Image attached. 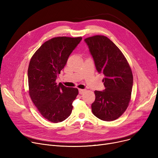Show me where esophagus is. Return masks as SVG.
<instances>
[{"mask_svg":"<svg viewBox=\"0 0 158 158\" xmlns=\"http://www.w3.org/2000/svg\"><path fill=\"white\" fill-rule=\"evenodd\" d=\"M85 92V89H79V93L80 95L83 94L84 92Z\"/></svg>","mask_w":158,"mask_h":158,"instance_id":"1","label":"esophagus"}]
</instances>
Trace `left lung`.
I'll return each mask as SVG.
<instances>
[{"label":"left lung","instance_id":"1","mask_svg":"<svg viewBox=\"0 0 158 158\" xmlns=\"http://www.w3.org/2000/svg\"><path fill=\"white\" fill-rule=\"evenodd\" d=\"M96 69L104 74L105 89L95 90L92 104L94 114L104 121H113L125 112L131 101L133 76L120 50L108 38L95 35L85 40Z\"/></svg>","mask_w":158,"mask_h":158}]
</instances>
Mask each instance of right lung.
Listing matches in <instances>:
<instances>
[{"mask_svg":"<svg viewBox=\"0 0 158 158\" xmlns=\"http://www.w3.org/2000/svg\"><path fill=\"white\" fill-rule=\"evenodd\" d=\"M82 37H56L42 44L31 57L28 68L29 93L43 117L53 123L70 115L72 102L78 95L76 88H68L56 80Z\"/></svg>","mask_w":158,"mask_h":158,"instance_id":"1","label":"right lung"}]
</instances>
